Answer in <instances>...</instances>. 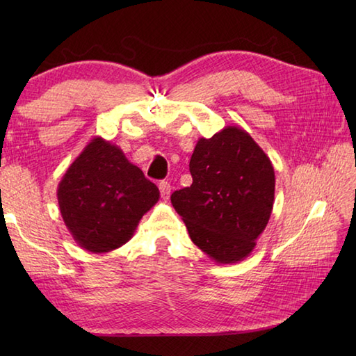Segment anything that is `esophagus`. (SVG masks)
<instances>
[{
  "label": "esophagus",
  "instance_id": "esophagus-1",
  "mask_svg": "<svg viewBox=\"0 0 356 356\" xmlns=\"http://www.w3.org/2000/svg\"><path fill=\"white\" fill-rule=\"evenodd\" d=\"M159 190H161V195H162L163 200H168L170 199V194H171L172 188H171V185L168 182H165V180H163V182L159 184Z\"/></svg>",
  "mask_w": 356,
  "mask_h": 356
}]
</instances>
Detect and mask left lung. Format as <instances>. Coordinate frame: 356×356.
I'll use <instances>...</instances> for the list:
<instances>
[{
    "label": "left lung",
    "instance_id": "8db88e82",
    "mask_svg": "<svg viewBox=\"0 0 356 356\" xmlns=\"http://www.w3.org/2000/svg\"><path fill=\"white\" fill-rule=\"evenodd\" d=\"M191 186L171 203L188 234L216 263H237L254 251L274 207L275 172L251 134L237 125L200 138L190 161Z\"/></svg>",
    "mask_w": 356,
    "mask_h": 356
}]
</instances>
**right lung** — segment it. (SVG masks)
<instances>
[{"mask_svg":"<svg viewBox=\"0 0 356 356\" xmlns=\"http://www.w3.org/2000/svg\"><path fill=\"white\" fill-rule=\"evenodd\" d=\"M56 195L74 241L88 252L104 254L133 237L161 193L122 149L96 136L67 168Z\"/></svg>","mask_w":356,"mask_h":356,"instance_id":"add662e5","label":"right lung"}]
</instances>
